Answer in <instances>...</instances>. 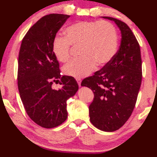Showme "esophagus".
Returning a JSON list of instances; mask_svg holds the SVG:
<instances>
[{
	"label": "esophagus",
	"instance_id": "esophagus-1",
	"mask_svg": "<svg viewBox=\"0 0 157 157\" xmlns=\"http://www.w3.org/2000/svg\"><path fill=\"white\" fill-rule=\"evenodd\" d=\"M76 81H77V83H78L79 86H81V79L80 78H76Z\"/></svg>",
	"mask_w": 157,
	"mask_h": 157
}]
</instances>
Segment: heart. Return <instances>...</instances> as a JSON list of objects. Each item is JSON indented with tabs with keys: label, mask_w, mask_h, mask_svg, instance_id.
Instances as JSON below:
<instances>
[{
	"label": "heart",
	"mask_w": 157,
	"mask_h": 157,
	"mask_svg": "<svg viewBox=\"0 0 157 157\" xmlns=\"http://www.w3.org/2000/svg\"><path fill=\"white\" fill-rule=\"evenodd\" d=\"M65 37L57 36L53 40L52 51L60 62L68 61L71 46H79V59L63 66L67 76L81 78L89 76L96 66L103 67L110 63L118 48L117 29L106 21H79L68 26Z\"/></svg>",
	"instance_id": "1"
}]
</instances>
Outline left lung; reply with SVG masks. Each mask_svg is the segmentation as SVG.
<instances>
[{
	"mask_svg": "<svg viewBox=\"0 0 157 157\" xmlns=\"http://www.w3.org/2000/svg\"><path fill=\"white\" fill-rule=\"evenodd\" d=\"M113 21L121 32L119 50L110 63L87 77L81 86L93 91L90 121L98 129L114 132L127 121L134 110L142 78L140 46L127 24Z\"/></svg>",
	"mask_w": 157,
	"mask_h": 157,
	"instance_id": "1",
	"label": "left lung"
}]
</instances>
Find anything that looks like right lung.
Returning a JSON list of instances; mask_svg holds the SVG:
<instances>
[{
  "label": "right lung",
  "mask_w": 157,
  "mask_h": 157,
  "mask_svg": "<svg viewBox=\"0 0 157 157\" xmlns=\"http://www.w3.org/2000/svg\"><path fill=\"white\" fill-rule=\"evenodd\" d=\"M70 16L51 13L32 25L23 37L18 55V87L27 114L46 128L56 127L67 119L66 101L78 85L71 76H61L52 51L57 32ZM60 80L62 87L52 89Z\"/></svg>",
  "instance_id": "obj_1"
}]
</instances>
